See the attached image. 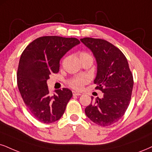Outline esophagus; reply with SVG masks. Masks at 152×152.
Masks as SVG:
<instances>
[{"instance_id": "1", "label": "esophagus", "mask_w": 152, "mask_h": 152, "mask_svg": "<svg viewBox=\"0 0 152 152\" xmlns=\"http://www.w3.org/2000/svg\"><path fill=\"white\" fill-rule=\"evenodd\" d=\"M72 94H73V96H80V95H81L80 93L75 92V91H73Z\"/></svg>"}]
</instances>
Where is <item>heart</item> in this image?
I'll return each mask as SVG.
<instances>
[{"label":"heart","instance_id":"obj_1","mask_svg":"<svg viewBox=\"0 0 152 152\" xmlns=\"http://www.w3.org/2000/svg\"><path fill=\"white\" fill-rule=\"evenodd\" d=\"M79 57L82 62L87 59L92 58L91 56L87 52L82 51L79 53ZM89 80L87 76H76L68 80V85L72 89L76 90H82L84 86L89 82Z\"/></svg>","mask_w":152,"mask_h":152}]
</instances>
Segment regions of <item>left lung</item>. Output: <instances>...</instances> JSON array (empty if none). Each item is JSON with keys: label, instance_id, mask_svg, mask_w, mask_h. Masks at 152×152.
<instances>
[{"label": "left lung", "instance_id": "1", "mask_svg": "<svg viewBox=\"0 0 152 152\" xmlns=\"http://www.w3.org/2000/svg\"><path fill=\"white\" fill-rule=\"evenodd\" d=\"M80 41L90 49L96 58L97 74L95 89L104 93L85 108L91 121L106 127L119 121L130 104L133 76L128 60L119 48L102 39L85 37ZM93 97H91V101Z\"/></svg>", "mask_w": 152, "mask_h": 152}]
</instances>
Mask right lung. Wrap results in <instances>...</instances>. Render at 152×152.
<instances>
[{"instance_id":"add662e5","label":"right lung","mask_w":152,"mask_h":152,"mask_svg":"<svg viewBox=\"0 0 152 152\" xmlns=\"http://www.w3.org/2000/svg\"><path fill=\"white\" fill-rule=\"evenodd\" d=\"M80 43L76 38L45 36L34 40L22 52L17 72L18 89L31 114L41 123L61 118L72 96L67 88L50 95L46 82L50 74L59 72L61 58Z\"/></svg>"}]
</instances>
